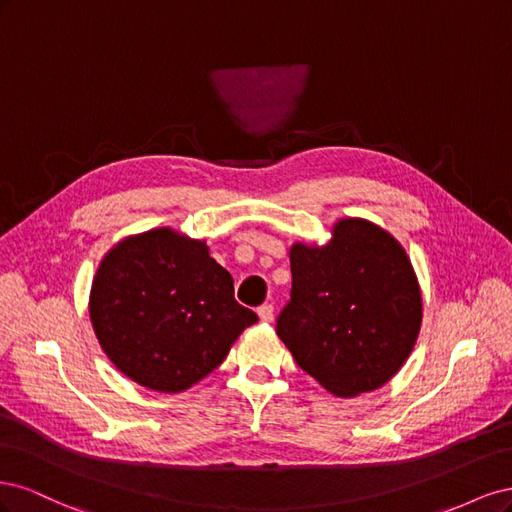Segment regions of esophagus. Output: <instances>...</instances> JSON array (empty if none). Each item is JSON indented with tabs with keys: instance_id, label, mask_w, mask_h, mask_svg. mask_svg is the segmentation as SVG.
Masks as SVG:
<instances>
[{
	"instance_id": "34e87169",
	"label": "esophagus",
	"mask_w": 512,
	"mask_h": 512,
	"mask_svg": "<svg viewBox=\"0 0 512 512\" xmlns=\"http://www.w3.org/2000/svg\"><path fill=\"white\" fill-rule=\"evenodd\" d=\"M258 316L262 322H271L273 320V305L271 303H265L258 307Z\"/></svg>"
}]
</instances>
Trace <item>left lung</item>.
<instances>
[{"instance_id": "left-lung-1", "label": "left lung", "mask_w": 512, "mask_h": 512, "mask_svg": "<svg viewBox=\"0 0 512 512\" xmlns=\"http://www.w3.org/2000/svg\"><path fill=\"white\" fill-rule=\"evenodd\" d=\"M290 273L275 331L297 365L339 397L389 382L423 318L404 247L376 224L342 220L324 247L292 245Z\"/></svg>"}]
</instances>
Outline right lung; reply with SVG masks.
Here are the masks:
<instances>
[{
	"mask_svg": "<svg viewBox=\"0 0 512 512\" xmlns=\"http://www.w3.org/2000/svg\"><path fill=\"white\" fill-rule=\"evenodd\" d=\"M102 350L147 389L179 393L209 376L258 316L235 301L230 273L203 241L158 228L102 260L89 297Z\"/></svg>",
	"mask_w": 512,
	"mask_h": 512,
	"instance_id": "add662e5",
	"label": "right lung"
}]
</instances>
